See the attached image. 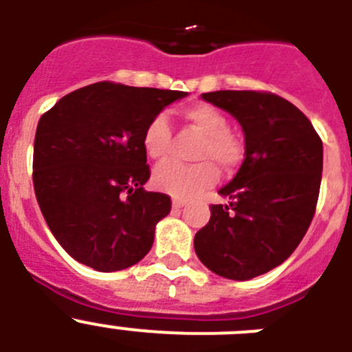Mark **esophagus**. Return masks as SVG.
<instances>
[{"label":"esophagus","mask_w":352,"mask_h":352,"mask_svg":"<svg viewBox=\"0 0 352 352\" xmlns=\"http://www.w3.org/2000/svg\"><path fill=\"white\" fill-rule=\"evenodd\" d=\"M186 204L185 199H179V197H174L173 199V208H176V210H179V208H183Z\"/></svg>","instance_id":"34e87169"}]
</instances>
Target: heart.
Here are the masks:
<instances>
[{
  "label": "heart",
  "instance_id": "b5f03b06",
  "mask_svg": "<svg viewBox=\"0 0 352 352\" xmlns=\"http://www.w3.org/2000/svg\"><path fill=\"white\" fill-rule=\"evenodd\" d=\"M185 118L203 139L194 151L195 164L169 162L158 167L153 183L158 190L174 197H192L213 185L219 178L217 166L232 170L243 158V144L229 130L226 114L210 104H195L183 111ZM142 146L149 158L164 162L170 157L173 132L166 114H157L149 120L142 133Z\"/></svg>",
  "mask_w": 352,
  "mask_h": 352
}]
</instances>
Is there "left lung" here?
<instances>
[{
    "mask_svg": "<svg viewBox=\"0 0 352 352\" xmlns=\"http://www.w3.org/2000/svg\"><path fill=\"white\" fill-rule=\"evenodd\" d=\"M203 98L239 121L245 160L197 231L201 263L231 280H250L296 250L316 213L322 141L296 105L270 91H211Z\"/></svg>",
    "mask_w": 352,
    "mask_h": 352,
    "instance_id": "left-lung-1",
    "label": "left lung"
}]
</instances>
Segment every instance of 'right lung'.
<instances>
[{
    "mask_svg": "<svg viewBox=\"0 0 352 352\" xmlns=\"http://www.w3.org/2000/svg\"><path fill=\"white\" fill-rule=\"evenodd\" d=\"M185 91L89 84L42 114L33 149V186L58 243L96 272L133 266L153 245L170 197L146 192L142 133Z\"/></svg>",
    "mask_w": 352,
    "mask_h": 352,
    "instance_id": "right-lung-1",
    "label": "right lung"
}]
</instances>
